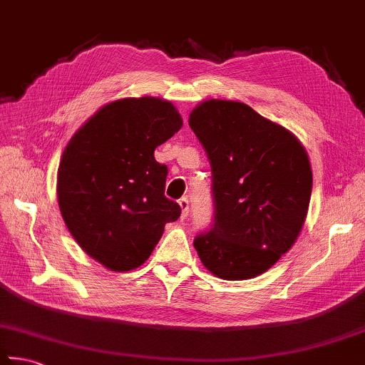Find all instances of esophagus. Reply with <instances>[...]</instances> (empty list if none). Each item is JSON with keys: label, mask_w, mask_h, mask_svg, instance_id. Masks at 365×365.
Returning a JSON list of instances; mask_svg holds the SVG:
<instances>
[{"label": "esophagus", "mask_w": 365, "mask_h": 365, "mask_svg": "<svg viewBox=\"0 0 365 365\" xmlns=\"http://www.w3.org/2000/svg\"><path fill=\"white\" fill-rule=\"evenodd\" d=\"M178 205H180V209H182L180 218H182V220H185V218H187L188 214H190V202H188L187 197H182V200L178 201Z\"/></svg>", "instance_id": "1"}]
</instances>
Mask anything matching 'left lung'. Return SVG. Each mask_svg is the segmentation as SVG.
<instances>
[{"instance_id": "left-lung-1", "label": "left lung", "mask_w": 365, "mask_h": 365, "mask_svg": "<svg viewBox=\"0 0 365 365\" xmlns=\"http://www.w3.org/2000/svg\"><path fill=\"white\" fill-rule=\"evenodd\" d=\"M209 156L214 227L195 240L205 269L225 281L260 276L294 246L307 220L313 170L294 132L249 105L210 98L190 113Z\"/></svg>"}]
</instances>
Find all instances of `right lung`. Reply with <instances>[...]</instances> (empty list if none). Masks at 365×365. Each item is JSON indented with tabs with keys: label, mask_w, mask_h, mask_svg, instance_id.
I'll use <instances>...</instances> for the list:
<instances>
[{
	"label": "right lung",
	"mask_w": 365,
	"mask_h": 365,
	"mask_svg": "<svg viewBox=\"0 0 365 365\" xmlns=\"http://www.w3.org/2000/svg\"><path fill=\"white\" fill-rule=\"evenodd\" d=\"M182 116L160 97H128L98 108L65 147L57 200L79 247L110 271L148 260L180 205L164 196L168 168L155 150L180 130Z\"/></svg>",
	"instance_id": "obj_1"
}]
</instances>
